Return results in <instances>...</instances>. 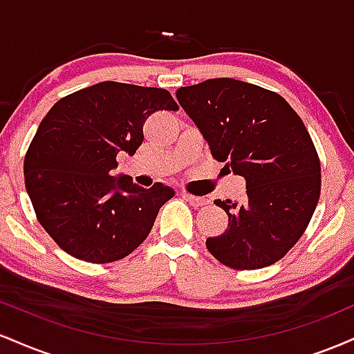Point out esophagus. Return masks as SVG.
I'll list each match as a JSON object with an SVG mask.
<instances>
[{"label":"esophagus","instance_id":"esophagus-1","mask_svg":"<svg viewBox=\"0 0 354 354\" xmlns=\"http://www.w3.org/2000/svg\"><path fill=\"white\" fill-rule=\"evenodd\" d=\"M183 198H185L191 206H194V208H201V206L208 205V200H205V198H200V196H194V194H189V193H183Z\"/></svg>","mask_w":354,"mask_h":354}]
</instances>
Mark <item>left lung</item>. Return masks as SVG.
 <instances>
[{
	"instance_id": "left-lung-1",
	"label": "left lung",
	"mask_w": 354,
	"mask_h": 354,
	"mask_svg": "<svg viewBox=\"0 0 354 354\" xmlns=\"http://www.w3.org/2000/svg\"><path fill=\"white\" fill-rule=\"evenodd\" d=\"M176 98L211 156L246 180L241 203L214 201L230 223L206 239L208 251L241 271L279 261L303 236L321 193L319 156L301 118L278 93L233 78L180 88Z\"/></svg>"
}]
</instances>
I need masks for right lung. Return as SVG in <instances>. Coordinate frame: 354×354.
Segmentation results:
<instances>
[{
  "mask_svg": "<svg viewBox=\"0 0 354 354\" xmlns=\"http://www.w3.org/2000/svg\"><path fill=\"white\" fill-rule=\"evenodd\" d=\"M163 109H178L163 88L103 81L61 98L43 118L24 156V183L39 225L68 254L104 265L149 234L174 191L111 174L118 153L135 154L145 121Z\"/></svg>",
  "mask_w": 354,
  "mask_h": 354,
  "instance_id": "1",
  "label": "right lung"
}]
</instances>
